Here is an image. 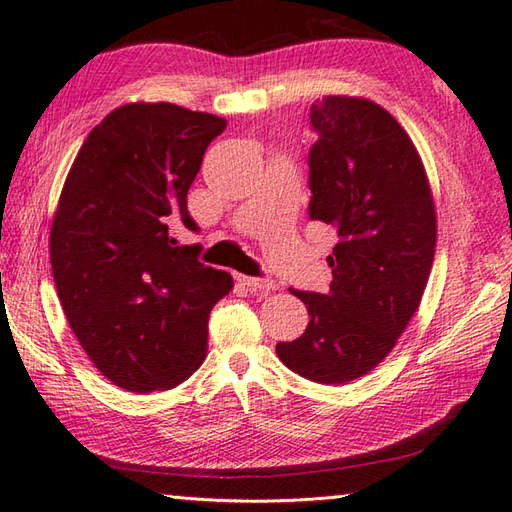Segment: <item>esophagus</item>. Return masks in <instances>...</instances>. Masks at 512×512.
Masks as SVG:
<instances>
[{
    "label": "esophagus",
    "instance_id": "obj_1",
    "mask_svg": "<svg viewBox=\"0 0 512 512\" xmlns=\"http://www.w3.org/2000/svg\"><path fill=\"white\" fill-rule=\"evenodd\" d=\"M238 280H241V283L252 291V294H269V291H274L276 289V285H274V280H269V278H249V276H238Z\"/></svg>",
    "mask_w": 512,
    "mask_h": 512
}]
</instances>
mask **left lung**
Instances as JSON below:
<instances>
[{
	"label": "left lung",
	"mask_w": 512,
	"mask_h": 512,
	"mask_svg": "<svg viewBox=\"0 0 512 512\" xmlns=\"http://www.w3.org/2000/svg\"><path fill=\"white\" fill-rule=\"evenodd\" d=\"M309 216L338 229L327 294L289 289L309 311L300 338L278 342L287 369L347 384L378 367L420 307L435 256V203L424 163L378 103L333 95L309 112Z\"/></svg>",
	"instance_id": "left-lung-1"
}]
</instances>
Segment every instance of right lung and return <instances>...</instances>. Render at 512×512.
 I'll return each instance as SVG.
<instances>
[{
	"label": "right lung",
	"instance_id": "1",
	"mask_svg": "<svg viewBox=\"0 0 512 512\" xmlns=\"http://www.w3.org/2000/svg\"><path fill=\"white\" fill-rule=\"evenodd\" d=\"M216 114L125 103L88 134L50 227V265L68 325L92 364L132 393L168 391L201 367L207 320L234 287L198 263L176 227L196 229L187 190Z\"/></svg>",
	"mask_w": 512,
	"mask_h": 512
}]
</instances>
